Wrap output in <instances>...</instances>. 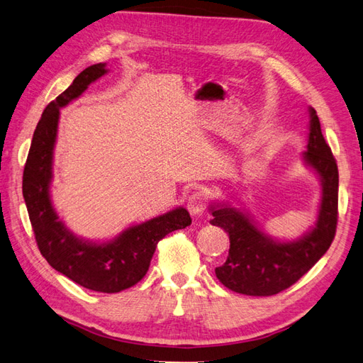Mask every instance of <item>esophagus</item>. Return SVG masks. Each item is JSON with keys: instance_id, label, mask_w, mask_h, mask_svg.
I'll list each match as a JSON object with an SVG mask.
<instances>
[{"instance_id": "obj_1", "label": "esophagus", "mask_w": 363, "mask_h": 363, "mask_svg": "<svg viewBox=\"0 0 363 363\" xmlns=\"http://www.w3.org/2000/svg\"><path fill=\"white\" fill-rule=\"evenodd\" d=\"M207 207V196L202 191H196L189 196L187 208L191 215H201Z\"/></svg>"}]
</instances>
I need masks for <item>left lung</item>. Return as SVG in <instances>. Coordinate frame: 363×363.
<instances>
[{
	"instance_id": "obj_1",
	"label": "left lung",
	"mask_w": 363,
	"mask_h": 363,
	"mask_svg": "<svg viewBox=\"0 0 363 363\" xmlns=\"http://www.w3.org/2000/svg\"><path fill=\"white\" fill-rule=\"evenodd\" d=\"M309 136L303 161L322 182L315 225L294 241H278L258 229L254 220L230 204H213V225L229 233L230 249L225 263L215 274L225 288L244 296L267 297L288 289L330 249L337 227L339 170L314 108H309Z\"/></svg>"
}]
</instances>
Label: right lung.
I'll use <instances>...</instances> for the list:
<instances>
[{
	"instance_id": "1",
	"label": "right lung",
	"mask_w": 363,
	"mask_h": 363,
	"mask_svg": "<svg viewBox=\"0 0 363 363\" xmlns=\"http://www.w3.org/2000/svg\"><path fill=\"white\" fill-rule=\"evenodd\" d=\"M106 72V63L86 67L69 88L45 108L24 165L23 196L37 246L48 263L83 288L114 294L139 283L148 271L157 242L165 235L190 225L191 218L184 207H178L131 225L106 242L75 237L58 218L49 189L60 108L80 97L92 82Z\"/></svg>"
}]
</instances>
